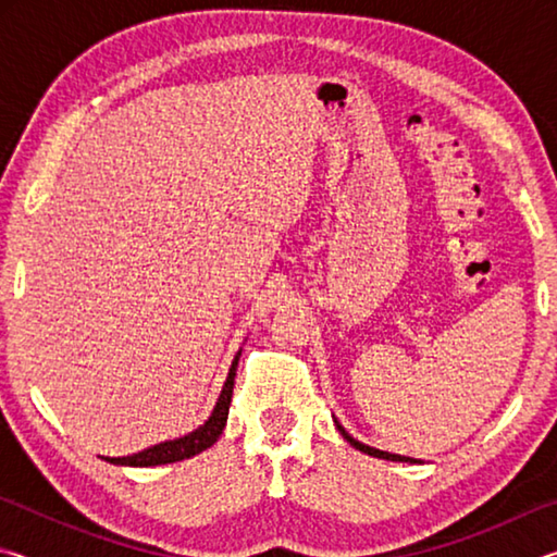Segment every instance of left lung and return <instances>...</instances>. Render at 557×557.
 Segmentation results:
<instances>
[{
	"instance_id": "8db88e82",
	"label": "left lung",
	"mask_w": 557,
	"mask_h": 557,
	"mask_svg": "<svg viewBox=\"0 0 557 557\" xmlns=\"http://www.w3.org/2000/svg\"><path fill=\"white\" fill-rule=\"evenodd\" d=\"M334 422H336V420H334ZM336 428H338V432H342V435H344V440L348 442V445L356 447V449H361V451H366V455H371V457H379V459H391V461H418V459L400 457V455H391V451H383V449H375V447L363 445V442H358V440H354L351 435H348V432H346L342 425H338V422H336Z\"/></svg>"
}]
</instances>
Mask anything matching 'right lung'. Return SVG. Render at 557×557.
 <instances>
[{
	"label": "right lung",
	"instance_id": "add662e5",
	"mask_svg": "<svg viewBox=\"0 0 557 557\" xmlns=\"http://www.w3.org/2000/svg\"><path fill=\"white\" fill-rule=\"evenodd\" d=\"M238 358L240 351L235 354L228 379L223 383V391L219 395V403L211 412V418L203 422L199 430L188 432V435L178 437V440H169V442H159V445L137 451V455L129 457H102L110 465H122V467H157V465H172V461H182L199 451L209 449L215 440L221 437V432L225 428V420H228V408H231V398H233V381H235V369H238Z\"/></svg>",
	"mask_w": 557,
	"mask_h": 557
}]
</instances>
